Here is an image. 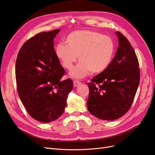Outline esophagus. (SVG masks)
<instances>
[{
  "label": "esophagus",
  "instance_id": "1",
  "mask_svg": "<svg viewBox=\"0 0 155 155\" xmlns=\"http://www.w3.org/2000/svg\"><path fill=\"white\" fill-rule=\"evenodd\" d=\"M73 83H74V86L75 87H77L78 86H79L81 84V82L79 81H78V80H74L73 81Z\"/></svg>",
  "mask_w": 155,
  "mask_h": 155
}]
</instances>
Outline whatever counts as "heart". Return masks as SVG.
I'll return each instance as SVG.
<instances>
[{
	"instance_id": "b5f03b06",
	"label": "heart",
	"mask_w": 155,
	"mask_h": 155,
	"mask_svg": "<svg viewBox=\"0 0 155 155\" xmlns=\"http://www.w3.org/2000/svg\"><path fill=\"white\" fill-rule=\"evenodd\" d=\"M67 45L60 43L55 46L57 57L63 67L71 70L78 58L80 62L70 74L73 78H83L91 71L99 74L105 71L113 58L115 45L108 36L90 30H77L68 35Z\"/></svg>"
}]
</instances>
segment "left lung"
Segmentation results:
<instances>
[{
    "label": "left lung",
    "instance_id": "left-lung-1",
    "mask_svg": "<svg viewBox=\"0 0 155 155\" xmlns=\"http://www.w3.org/2000/svg\"><path fill=\"white\" fill-rule=\"evenodd\" d=\"M119 47L108 68L88 83L89 112L101 120H114L130 108L140 81L139 62L126 36L116 32Z\"/></svg>",
    "mask_w": 155,
    "mask_h": 155
}]
</instances>
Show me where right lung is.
<instances>
[{"label":"right lung","instance_id":"1","mask_svg":"<svg viewBox=\"0 0 155 155\" xmlns=\"http://www.w3.org/2000/svg\"><path fill=\"white\" fill-rule=\"evenodd\" d=\"M59 29L36 34L19 51L16 62V79L19 97L28 114L41 122L54 121L64 113L71 79L61 81L65 70L54 48Z\"/></svg>","mask_w":155,"mask_h":155}]
</instances>
